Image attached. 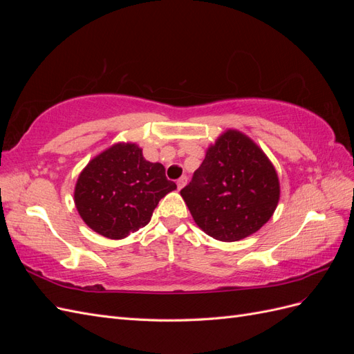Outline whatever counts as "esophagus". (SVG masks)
I'll return each instance as SVG.
<instances>
[{
  "mask_svg": "<svg viewBox=\"0 0 354 354\" xmlns=\"http://www.w3.org/2000/svg\"><path fill=\"white\" fill-rule=\"evenodd\" d=\"M186 185H187V177H186V176L180 177V178L177 180V189H178V190L183 189Z\"/></svg>",
  "mask_w": 354,
  "mask_h": 354,
  "instance_id": "1",
  "label": "esophagus"
}]
</instances>
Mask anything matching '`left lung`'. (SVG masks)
Here are the masks:
<instances>
[{
    "label": "left lung",
    "mask_w": 354,
    "mask_h": 354,
    "mask_svg": "<svg viewBox=\"0 0 354 354\" xmlns=\"http://www.w3.org/2000/svg\"><path fill=\"white\" fill-rule=\"evenodd\" d=\"M180 195L199 229L217 241L236 242L272 218L281 185L263 149L242 131L229 128L209 145Z\"/></svg>",
    "instance_id": "obj_1"
}]
</instances>
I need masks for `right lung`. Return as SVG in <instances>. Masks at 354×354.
Instances as JSON below:
<instances>
[{"label": "right lung", "mask_w": 354, "mask_h": 354, "mask_svg": "<svg viewBox=\"0 0 354 354\" xmlns=\"http://www.w3.org/2000/svg\"><path fill=\"white\" fill-rule=\"evenodd\" d=\"M176 189L162 164L146 160L138 145L120 142L84 167L73 201L91 230L118 241L145 227L159 201Z\"/></svg>", "instance_id": "add662e5"}]
</instances>
